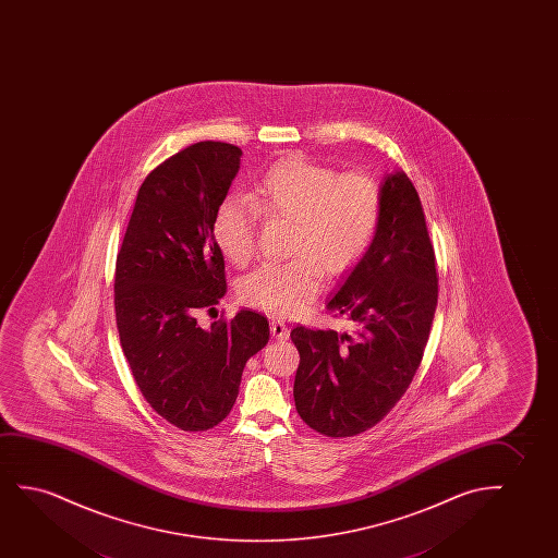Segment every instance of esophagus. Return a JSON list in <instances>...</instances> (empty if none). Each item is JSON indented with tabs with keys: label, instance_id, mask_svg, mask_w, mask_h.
I'll return each instance as SVG.
<instances>
[{
	"label": "esophagus",
	"instance_id": "obj_1",
	"mask_svg": "<svg viewBox=\"0 0 558 558\" xmlns=\"http://www.w3.org/2000/svg\"><path fill=\"white\" fill-rule=\"evenodd\" d=\"M270 333H272L276 339H288V337H290V329L286 326V322L280 320V318H272V320H270Z\"/></svg>",
	"mask_w": 558,
	"mask_h": 558
}]
</instances>
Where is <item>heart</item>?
<instances>
[{"instance_id": "b5f03b06", "label": "heart", "mask_w": 558, "mask_h": 558, "mask_svg": "<svg viewBox=\"0 0 558 558\" xmlns=\"http://www.w3.org/2000/svg\"><path fill=\"white\" fill-rule=\"evenodd\" d=\"M250 199H222L214 236L236 267L252 259L259 215L291 221L288 260H268L238 283L242 303L276 316H295L313 303L322 272H349L372 245L381 221V189L364 173L339 175L306 158L276 163L253 186Z\"/></svg>"}]
</instances>
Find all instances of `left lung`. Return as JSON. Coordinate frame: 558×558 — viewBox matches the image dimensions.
<instances>
[{
    "label": "left lung",
    "mask_w": 558,
    "mask_h": 558,
    "mask_svg": "<svg viewBox=\"0 0 558 558\" xmlns=\"http://www.w3.org/2000/svg\"><path fill=\"white\" fill-rule=\"evenodd\" d=\"M374 242L328 301L344 331L295 326L293 398L308 427L344 438L374 427L404 397L423 360L438 301L435 247L405 173L385 177Z\"/></svg>",
    "instance_id": "1"
}]
</instances>
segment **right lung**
Instances as JSON below:
<instances>
[{
    "label": "right lung",
    "instance_id": "add662e5",
    "mask_svg": "<svg viewBox=\"0 0 558 558\" xmlns=\"http://www.w3.org/2000/svg\"><path fill=\"white\" fill-rule=\"evenodd\" d=\"M240 156L202 141L161 161L138 189L116 259V326L131 374L154 412L189 433L229 415L245 362L270 333L255 311L209 329L196 320L227 291L214 219Z\"/></svg>",
    "mask_w": 558,
    "mask_h": 558
}]
</instances>
